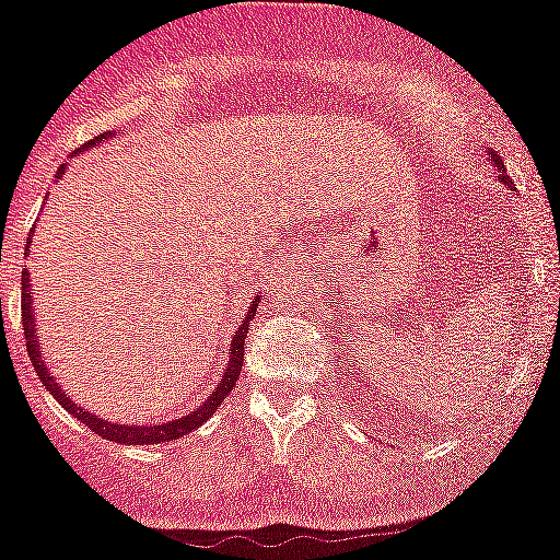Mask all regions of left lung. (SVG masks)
Masks as SVG:
<instances>
[{"label": "left lung", "instance_id": "left-lung-1", "mask_svg": "<svg viewBox=\"0 0 560 560\" xmlns=\"http://www.w3.org/2000/svg\"><path fill=\"white\" fill-rule=\"evenodd\" d=\"M489 154H492V152H489ZM492 166H498V172H501V175H498V180H501L503 186H512V180H509V175L503 172V163H501V158H498V154H492ZM512 189H515V186H512Z\"/></svg>", "mask_w": 560, "mask_h": 560}]
</instances>
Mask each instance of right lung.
Listing matches in <instances>:
<instances>
[{"instance_id":"add662e5","label":"right lung","mask_w":560,"mask_h":560,"mask_svg":"<svg viewBox=\"0 0 560 560\" xmlns=\"http://www.w3.org/2000/svg\"><path fill=\"white\" fill-rule=\"evenodd\" d=\"M115 135V131H106V135H100V138L89 140L83 149H74L71 152V158H77V154L89 152L91 147H97V143H103V140H108ZM120 135V131H117ZM66 163L57 170V180L62 175H66ZM34 238V235H31ZM28 238V244H31ZM256 307H258V295L256 302L249 304L247 316H244V322L238 325V330L233 334V342H230V359H226V368H224V376L218 380L215 390H209V397L203 399L201 406L192 408L189 413H184V417H177V420H166V422H147V425H131V422H112V420H103V417H97V413L85 411V408H80L74 402V399L68 397L66 390H62V385L57 383V376L48 371V365H45V353L39 351V336H36V319H34V295H31V279L28 272H22V327H25V345H28V357L31 362H34L36 368V376H39V383L45 385V388L51 390L54 399H57L59 406L66 408L68 413H74L77 420L85 422L94 434H100L103 440H108V443H122V445H158V443H172V440H180L184 434H189V431H195L198 425H203V422L212 417V413L218 411V406L224 402L226 394L235 388V383H238L241 376V365H244V339H247V330H249V319L256 316Z\"/></svg>"}]
</instances>
